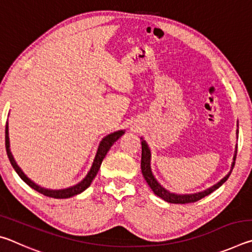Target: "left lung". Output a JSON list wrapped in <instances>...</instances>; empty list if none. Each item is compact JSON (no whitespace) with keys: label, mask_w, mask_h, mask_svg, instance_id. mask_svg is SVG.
I'll return each mask as SVG.
<instances>
[{"label":"left lung","mask_w":252,"mask_h":252,"mask_svg":"<svg viewBox=\"0 0 252 252\" xmlns=\"http://www.w3.org/2000/svg\"><path fill=\"white\" fill-rule=\"evenodd\" d=\"M238 132L239 131L237 130V139H238ZM141 146H142L141 170H142V174L144 177V180L147 181L149 187L151 188L153 192H155V194H157L158 197H160L161 199H163L164 201L170 202V203H181V204L198 201V200L207 197V195L212 193L213 191L217 190L218 188L222 186L223 183L228 180L230 174H231V171H232V169L234 167V161H236L237 148H238L236 146V150H234V155H233V161H232V164H231V170H230V172L227 174V176H225L223 179H221V180L218 183H216L215 186L208 188L207 190L201 191V192L190 193V194H177V193L170 192L169 190L165 189V188L162 187L160 183L158 182V180L155 178V176H153L152 170H151V151H150V149H149L147 142L144 141L143 139H142Z\"/></svg>","instance_id":"8db88e82"}]
</instances>
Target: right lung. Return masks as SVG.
Returning <instances> with one entry per match:
<instances>
[{
	"label": "right lung",
	"mask_w": 252,
	"mask_h": 252,
	"mask_svg": "<svg viewBox=\"0 0 252 252\" xmlns=\"http://www.w3.org/2000/svg\"><path fill=\"white\" fill-rule=\"evenodd\" d=\"M123 134H125V130H120V131L113 132V133L104 136V138L102 139V141L99 144V148H97L95 158H94V160H93L92 167L90 169V171L88 172L87 177H85L82 181L79 182L78 185H75L73 187H70V188H66V189H61V190L45 189V188H42L40 186H37L36 183H34L31 180V179H29L27 176H25L24 172L22 171V169L19 167L18 163H16L15 160H14L13 156H12V152H11V149H10V138H8L7 122H6V127H5V148H6V153H7L8 160H10L12 167L14 168L16 173L19 174L20 178L22 179V180L25 183H27L28 186H30L32 188V189L37 191V192L46 195V197L55 198V199H66V198H71V197H73V195H76V194H79L81 192H83V191L87 189V188L90 187L91 182L93 181V179L95 178L97 171H99L102 161H103V159L105 158L106 153L109 152L110 148L113 146L114 142H116L118 139H120Z\"/></svg>",
	"instance_id": "1"
}]
</instances>
